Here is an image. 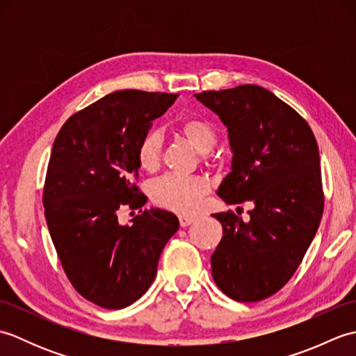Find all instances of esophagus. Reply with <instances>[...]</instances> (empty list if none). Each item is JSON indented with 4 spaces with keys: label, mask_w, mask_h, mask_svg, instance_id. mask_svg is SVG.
<instances>
[{
    "label": "esophagus",
    "mask_w": 356,
    "mask_h": 356,
    "mask_svg": "<svg viewBox=\"0 0 356 356\" xmlns=\"http://www.w3.org/2000/svg\"><path fill=\"white\" fill-rule=\"evenodd\" d=\"M179 222H180V226H182V228H186V226H190L194 222V217L182 214V216H179Z\"/></svg>",
    "instance_id": "34e87169"
}]
</instances>
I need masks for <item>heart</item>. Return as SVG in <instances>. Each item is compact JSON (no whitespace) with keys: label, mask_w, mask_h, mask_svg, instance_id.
<instances>
[{"label":"heart","mask_w":356,"mask_h":356,"mask_svg":"<svg viewBox=\"0 0 356 356\" xmlns=\"http://www.w3.org/2000/svg\"><path fill=\"white\" fill-rule=\"evenodd\" d=\"M182 133L188 142L200 154H208L216 147L217 136L214 127L208 120L188 119L182 124ZM162 154V134L153 130L145 134L138 148V162L143 170L154 171ZM209 190V184L199 176H180L165 174L151 182L149 194L159 207L176 211V213H194Z\"/></svg>","instance_id":"heart-1"}]
</instances>
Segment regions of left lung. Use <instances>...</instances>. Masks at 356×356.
Returning a JSON list of instances; mask_svg holds the SVG:
<instances>
[{"instance_id": "left-lung-1", "label": "left lung", "mask_w": 356, "mask_h": 356, "mask_svg": "<svg viewBox=\"0 0 356 356\" xmlns=\"http://www.w3.org/2000/svg\"><path fill=\"white\" fill-rule=\"evenodd\" d=\"M222 120L232 153L217 188L228 205L252 202L249 220L217 213L223 237L213 278L232 300L259 301L289 282L323 216L320 153L306 120L260 86L194 95Z\"/></svg>"}]
</instances>
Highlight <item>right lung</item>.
<instances>
[{"label":"right lung","instance_id":"right-lung-1","mask_svg":"<svg viewBox=\"0 0 356 356\" xmlns=\"http://www.w3.org/2000/svg\"><path fill=\"white\" fill-rule=\"evenodd\" d=\"M176 95L120 90L67 119L53 142L42 203L53 245L82 297L105 309L148 291L161 254L179 229L170 211L149 208L120 225L118 209H140L138 148Z\"/></svg>","mask_w":356,"mask_h":356}]
</instances>
